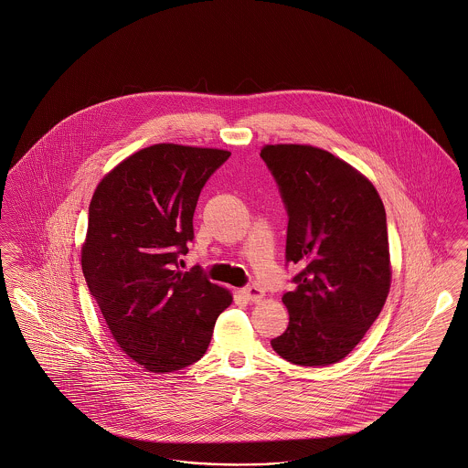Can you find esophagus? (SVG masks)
<instances>
[{
    "instance_id": "esophagus-1",
    "label": "esophagus",
    "mask_w": 468,
    "mask_h": 468,
    "mask_svg": "<svg viewBox=\"0 0 468 468\" xmlns=\"http://www.w3.org/2000/svg\"><path fill=\"white\" fill-rule=\"evenodd\" d=\"M242 294L249 302H261L265 298V291L261 290L260 286H249L242 290Z\"/></svg>"
}]
</instances>
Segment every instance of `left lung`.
Here are the masks:
<instances>
[{
  "label": "left lung",
  "mask_w": 468,
  "mask_h": 468,
  "mask_svg": "<svg viewBox=\"0 0 468 468\" xmlns=\"http://www.w3.org/2000/svg\"><path fill=\"white\" fill-rule=\"evenodd\" d=\"M261 157L290 216L286 260L303 267L282 296L290 324L270 344L294 365L326 367L356 347L386 303V210L376 186L324 149L275 144Z\"/></svg>",
  "instance_id": "1"
}]
</instances>
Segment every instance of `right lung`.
Segmentation results:
<instances>
[{
  "mask_svg": "<svg viewBox=\"0 0 468 468\" xmlns=\"http://www.w3.org/2000/svg\"><path fill=\"white\" fill-rule=\"evenodd\" d=\"M229 151L154 144L96 186L82 271L115 344L165 374L198 361L233 294L198 271L176 270L193 240L201 187Z\"/></svg>",
  "mask_w": 468,
  "mask_h": 468,
  "instance_id": "right-lung-1",
  "label": "right lung"
}]
</instances>
